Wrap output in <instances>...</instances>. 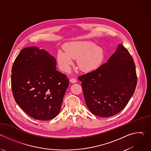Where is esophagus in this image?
Returning a JSON list of instances; mask_svg holds the SVG:
<instances>
[{"label": "esophagus", "mask_w": 151, "mask_h": 151, "mask_svg": "<svg viewBox=\"0 0 151 151\" xmlns=\"http://www.w3.org/2000/svg\"><path fill=\"white\" fill-rule=\"evenodd\" d=\"M70 82L71 83H74L77 82V80H76V79H75V78H72V79H70Z\"/></svg>", "instance_id": "obj_1"}]
</instances>
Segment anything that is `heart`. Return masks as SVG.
I'll use <instances>...</instances> for the list:
<instances>
[{"instance_id":"b5f03b06","label":"heart","mask_w":151,"mask_h":151,"mask_svg":"<svg viewBox=\"0 0 151 151\" xmlns=\"http://www.w3.org/2000/svg\"><path fill=\"white\" fill-rule=\"evenodd\" d=\"M65 52L58 51L57 60L60 69L68 72L73 63V59H77L79 69L83 72H91L100 65L104 58L103 49L91 41H76L66 44Z\"/></svg>"}]
</instances>
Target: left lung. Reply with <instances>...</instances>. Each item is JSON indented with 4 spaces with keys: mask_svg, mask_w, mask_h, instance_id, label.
I'll return each mask as SVG.
<instances>
[{
    "mask_svg": "<svg viewBox=\"0 0 151 151\" xmlns=\"http://www.w3.org/2000/svg\"><path fill=\"white\" fill-rule=\"evenodd\" d=\"M86 104L94 115L110 117L121 112L134 93L137 75L134 60L121 44L96 70L78 78Z\"/></svg>",
    "mask_w": 151,
    "mask_h": 151,
    "instance_id": "obj_1",
    "label": "left lung"
}]
</instances>
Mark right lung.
<instances>
[{"mask_svg": "<svg viewBox=\"0 0 151 151\" xmlns=\"http://www.w3.org/2000/svg\"><path fill=\"white\" fill-rule=\"evenodd\" d=\"M56 65L52 55L36 47L23 49L13 64L11 87L14 99L35 119L50 120L60 112L69 81L57 70Z\"/></svg>", "mask_w": 151, "mask_h": 151, "instance_id": "right-lung-1", "label": "right lung"}]
</instances>
